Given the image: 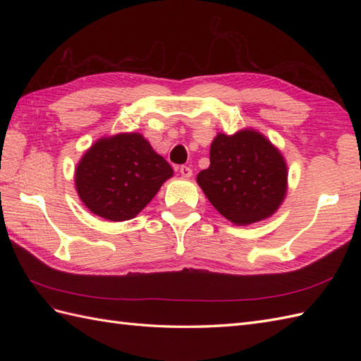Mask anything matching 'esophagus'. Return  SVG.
I'll return each instance as SVG.
<instances>
[{"mask_svg": "<svg viewBox=\"0 0 361 361\" xmlns=\"http://www.w3.org/2000/svg\"><path fill=\"white\" fill-rule=\"evenodd\" d=\"M180 173H181L183 178H190V176H192V169L188 167V166H181Z\"/></svg>", "mask_w": 361, "mask_h": 361, "instance_id": "34e87169", "label": "esophagus"}]
</instances>
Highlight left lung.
<instances>
[{
	"mask_svg": "<svg viewBox=\"0 0 361 361\" xmlns=\"http://www.w3.org/2000/svg\"><path fill=\"white\" fill-rule=\"evenodd\" d=\"M209 159L197 183L225 219L242 226L278 211L287 194V164L262 133L252 128L219 133L211 144Z\"/></svg>",
	"mask_w": 361,
	"mask_h": 361,
	"instance_id": "8db88e82",
	"label": "left lung"
}]
</instances>
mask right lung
I'll return each instance as SVG.
<instances>
[{
	"mask_svg": "<svg viewBox=\"0 0 361 361\" xmlns=\"http://www.w3.org/2000/svg\"><path fill=\"white\" fill-rule=\"evenodd\" d=\"M173 171L140 133L97 140L75 167V189L87 208L111 221L136 217Z\"/></svg>",
	"mask_w": 361,
	"mask_h": 361,
	"instance_id": "obj_1",
	"label": "right lung"
}]
</instances>
